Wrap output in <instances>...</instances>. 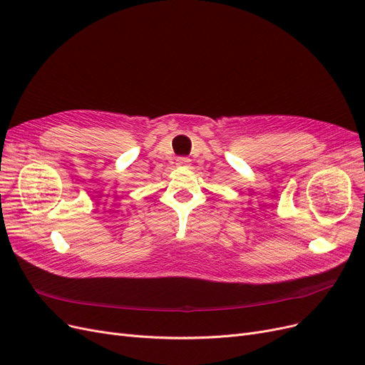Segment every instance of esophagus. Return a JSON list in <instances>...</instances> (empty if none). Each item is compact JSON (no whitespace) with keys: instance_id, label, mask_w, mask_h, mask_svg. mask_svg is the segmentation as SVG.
<instances>
[{"instance_id":"34e87169","label":"esophagus","mask_w":365,"mask_h":365,"mask_svg":"<svg viewBox=\"0 0 365 365\" xmlns=\"http://www.w3.org/2000/svg\"><path fill=\"white\" fill-rule=\"evenodd\" d=\"M189 163H190V160L185 158V157H180L178 160H176V164H178V165H187Z\"/></svg>"}]
</instances>
